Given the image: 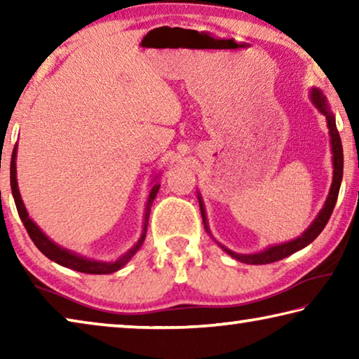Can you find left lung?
Returning <instances> with one entry per match:
<instances>
[{
    "label": "left lung",
    "mask_w": 359,
    "mask_h": 359,
    "mask_svg": "<svg viewBox=\"0 0 359 359\" xmlns=\"http://www.w3.org/2000/svg\"><path fill=\"white\" fill-rule=\"evenodd\" d=\"M311 100L313 102V106L317 107L318 111L326 117L327 128H330V136H331L334 174H332L331 190H330V194H327V198H326V203L323 205V209L320 210V214L317 215V218H315V220L312 222L311 226H309L306 231H304L302 236H299V238L294 239V241L285 242V244H278V245H272L269 248H266V250H263V252L250 253V255L236 253L233 250H229V248L223 247L222 244H218V245L223 248L224 252H226L228 255H231V257H233L234 259L241 261V263H245V264H269V263H274V261H278V259H283V258L290 257L291 253L301 250V248L307 247L309 244H311V242H313L315 239H317V236L321 233V231H323V228L326 226V223H327V220H330V217L332 214L334 205H336L337 196H339L340 182H342V175H344V150H342V142H340V136H339V131H337V126H336V118H334L331 109H330V106H327L326 96L321 93V90L312 88ZM198 199H199V208H201V215H203L204 228L210 234L209 226H208V217H205V210H204V204H203L201 194H198Z\"/></svg>",
    "instance_id": "8db88e82"
}]
</instances>
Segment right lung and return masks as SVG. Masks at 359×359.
Instances as JSON below:
<instances>
[{
  "instance_id": "obj_1",
  "label": "right lung",
  "mask_w": 359,
  "mask_h": 359,
  "mask_svg": "<svg viewBox=\"0 0 359 359\" xmlns=\"http://www.w3.org/2000/svg\"><path fill=\"white\" fill-rule=\"evenodd\" d=\"M15 158H17V145L14 147V151H12V158H11V188H12V196H14V201H15V208H17V212H19V215H20V220L23 222V226L27 228L28 236L34 242V245L38 247L39 250L44 253L48 259L55 261V263L60 264V266L69 267V269H74L77 272H83V274H112V272L121 269V267H123L133 257H135V253L142 245V242L145 239V234H147L150 208H151V203H154L158 190H160V184H155L154 187H151V190L149 193L147 205H145V215H144V228H142L141 238L137 239L136 244L133 245L125 255H121L118 259H115V261H96V259L85 258V257H82V255H77L74 252L66 250V248L57 245L55 242H52L50 239H48L47 236L39 229L38 224H36L32 220V218L28 217V212L25 209V205H23V201L20 198L19 185H17Z\"/></svg>"
}]
</instances>
